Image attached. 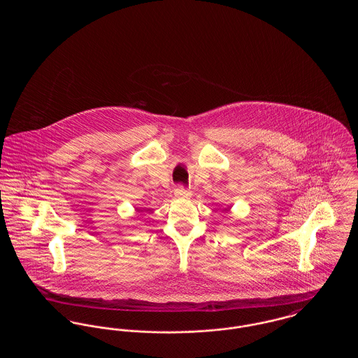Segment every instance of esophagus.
<instances>
[{
    "label": "esophagus",
    "instance_id": "1",
    "mask_svg": "<svg viewBox=\"0 0 358 358\" xmlns=\"http://www.w3.org/2000/svg\"><path fill=\"white\" fill-rule=\"evenodd\" d=\"M174 196H176L177 199H189V197L192 196V192L187 190L185 187H177V189L174 190Z\"/></svg>",
    "mask_w": 358,
    "mask_h": 358
}]
</instances>
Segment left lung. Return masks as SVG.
Masks as SVG:
<instances>
[{
	"label": "left lung",
	"mask_w": 358,
	"mask_h": 358,
	"mask_svg": "<svg viewBox=\"0 0 358 358\" xmlns=\"http://www.w3.org/2000/svg\"><path fill=\"white\" fill-rule=\"evenodd\" d=\"M225 210H228V209H225Z\"/></svg>",
	"instance_id": "obj_1"
}]
</instances>
